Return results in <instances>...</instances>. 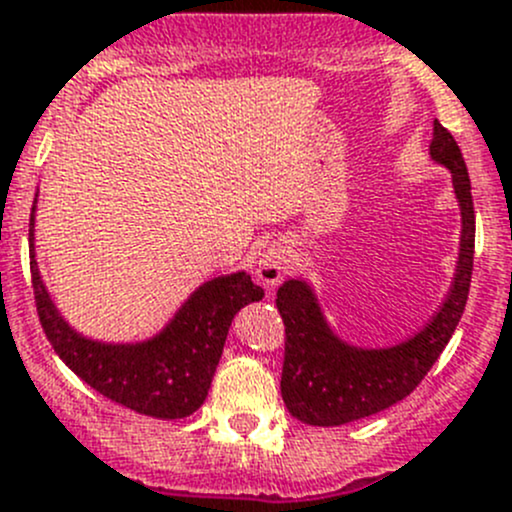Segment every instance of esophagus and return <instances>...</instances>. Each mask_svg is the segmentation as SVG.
Here are the masks:
<instances>
[{
    "mask_svg": "<svg viewBox=\"0 0 512 512\" xmlns=\"http://www.w3.org/2000/svg\"><path fill=\"white\" fill-rule=\"evenodd\" d=\"M289 270V250L282 245L270 247L267 252H262L260 262H257V277L265 282L267 287H275L285 280Z\"/></svg>",
    "mask_w": 512,
    "mask_h": 512,
    "instance_id": "34e87169",
    "label": "esophagus"
}]
</instances>
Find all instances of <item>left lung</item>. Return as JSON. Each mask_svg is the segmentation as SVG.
Returning <instances> with one entry per match:
<instances>
[{
  "label": "left lung",
  "mask_w": 512,
  "mask_h": 512,
  "mask_svg": "<svg viewBox=\"0 0 512 512\" xmlns=\"http://www.w3.org/2000/svg\"><path fill=\"white\" fill-rule=\"evenodd\" d=\"M431 158L451 170L461 205V250L451 292L421 332L394 347H354L332 332L307 282L287 280L277 289L287 337L280 389L287 411L302 423L344 426L399 404L421 384L461 322L473 275L476 215L466 160L438 121H433Z\"/></svg>",
  "instance_id": "obj_1"
}]
</instances>
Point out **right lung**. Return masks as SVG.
Segmentation results:
<instances>
[{"instance_id": "1", "label": "right lung", "mask_w": 512, "mask_h": 512, "mask_svg": "<svg viewBox=\"0 0 512 512\" xmlns=\"http://www.w3.org/2000/svg\"><path fill=\"white\" fill-rule=\"evenodd\" d=\"M34 210L29 218V265L36 312L54 352L79 379L106 399L153 418H185L203 406L232 319L265 289L247 272L215 277L190 294L156 337L108 344L84 337L59 314L39 275L34 252Z\"/></svg>"}]
</instances>
